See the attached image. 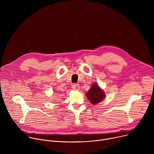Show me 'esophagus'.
<instances>
[{
  "instance_id": "esophagus-1",
  "label": "esophagus",
  "mask_w": 154,
  "mask_h": 154,
  "mask_svg": "<svg viewBox=\"0 0 154 154\" xmlns=\"http://www.w3.org/2000/svg\"><path fill=\"white\" fill-rule=\"evenodd\" d=\"M72 88H73L74 90H77V91L79 90V88H80L79 85V84H75V83L73 84V85H72Z\"/></svg>"
}]
</instances>
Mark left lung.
Masks as SVG:
<instances>
[{
  "label": "left lung",
  "mask_w": 154,
  "mask_h": 154,
  "mask_svg": "<svg viewBox=\"0 0 154 154\" xmlns=\"http://www.w3.org/2000/svg\"><path fill=\"white\" fill-rule=\"evenodd\" d=\"M86 96L93 105H96L102 102L106 97L105 93L97 83H94L91 86L89 91L86 93Z\"/></svg>",
  "instance_id": "1"
}]
</instances>
